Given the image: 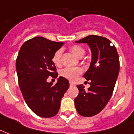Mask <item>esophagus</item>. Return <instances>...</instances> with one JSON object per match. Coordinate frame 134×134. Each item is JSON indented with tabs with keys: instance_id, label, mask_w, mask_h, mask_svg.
Segmentation results:
<instances>
[{
	"instance_id": "34e87169",
	"label": "esophagus",
	"mask_w": 134,
	"mask_h": 134,
	"mask_svg": "<svg viewBox=\"0 0 134 134\" xmlns=\"http://www.w3.org/2000/svg\"><path fill=\"white\" fill-rule=\"evenodd\" d=\"M72 86H74V84L71 82H70V87H72Z\"/></svg>"
}]
</instances>
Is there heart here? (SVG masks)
I'll return each instance as SVG.
<instances>
[{
    "label": "heart",
    "instance_id": "obj_1",
    "mask_svg": "<svg viewBox=\"0 0 134 134\" xmlns=\"http://www.w3.org/2000/svg\"><path fill=\"white\" fill-rule=\"evenodd\" d=\"M70 51L71 52L76 56L77 57L82 58L83 57L85 54V49L83 47L80 46L79 44H74L70 47ZM62 49H59L54 52L52 57V62L55 64L56 66H59L62 64ZM82 72V70L80 67L75 68H65L61 71V75L64 77V78L67 80L73 81L77 78L79 75Z\"/></svg>",
    "mask_w": 134,
    "mask_h": 134
}]
</instances>
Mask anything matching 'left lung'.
Returning <instances> with one entry per match:
<instances>
[{
    "instance_id": "8db88e82",
    "label": "left lung",
    "mask_w": 134,
    "mask_h": 134,
    "mask_svg": "<svg viewBox=\"0 0 134 134\" xmlns=\"http://www.w3.org/2000/svg\"><path fill=\"white\" fill-rule=\"evenodd\" d=\"M77 43H87L92 52V62L84 74L90 80V87L85 90L82 85H77L79 94L75 98L77 111L84 117L99 113L111 97L120 72V59L115 45L102 36L90 35Z\"/></svg>"
}]
</instances>
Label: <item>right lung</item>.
I'll return each instance as SVG.
<instances>
[{"label":"right lung","instance_id":"obj_1","mask_svg":"<svg viewBox=\"0 0 134 134\" xmlns=\"http://www.w3.org/2000/svg\"><path fill=\"white\" fill-rule=\"evenodd\" d=\"M63 44L36 37L22 44L16 58V72L23 97L30 109L41 118H52L57 114L61 100L69 87L68 80L62 76L55 85L47 82L49 76L57 77L52 59Z\"/></svg>","mask_w":134,"mask_h":134}]
</instances>
